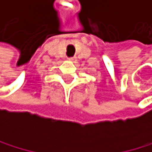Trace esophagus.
I'll return each instance as SVG.
<instances>
[{
  "instance_id": "34e87169",
  "label": "esophagus",
  "mask_w": 152,
  "mask_h": 152,
  "mask_svg": "<svg viewBox=\"0 0 152 152\" xmlns=\"http://www.w3.org/2000/svg\"><path fill=\"white\" fill-rule=\"evenodd\" d=\"M69 60L71 61V62H75L76 61V57H70V58H69Z\"/></svg>"
}]
</instances>
